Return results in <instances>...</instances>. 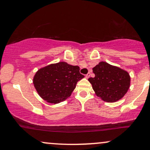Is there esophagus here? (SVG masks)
<instances>
[{"instance_id":"esophagus-1","label":"esophagus","mask_w":150,"mask_h":150,"mask_svg":"<svg viewBox=\"0 0 150 150\" xmlns=\"http://www.w3.org/2000/svg\"><path fill=\"white\" fill-rule=\"evenodd\" d=\"M90 75H91V73H88L86 75V78H88V77H90Z\"/></svg>"}]
</instances>
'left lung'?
<instances>
[{
    "instance_id": "obj_1",
    "label": "left lung",
    "mask_w": 150,
    "mask_h": 150,
    "mask_svg": "<svg viewBox=\"0 0 150 150\" xmlns=\"http://www.w3.org/2000/svg\"><path fill=\"white\" fill-rule=\"evenodd\" d=\"M94 77L88 81L98 97L107 102H116L127 92L130 77L127 72L107 62H100L93 69Z\"/></svg>"
}]
</instances>
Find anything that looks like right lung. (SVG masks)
<instances>
[{"mask_svg":"<svg viewBox=\"0 0 150 150\" xmlns=\"http://www.w3.org/2000/svg\"><path fill=\"white\" fill-rule=\"evenodd\" d=\"M84 76L79 67L66 62L51 64L39 69L33 83L39 96L50 103H59L71 96L77 82Z\"/></svg>","mask_w":150,"mask_h":150,"instance_id":"add662e5","label":"right lung"}]
</instances>
